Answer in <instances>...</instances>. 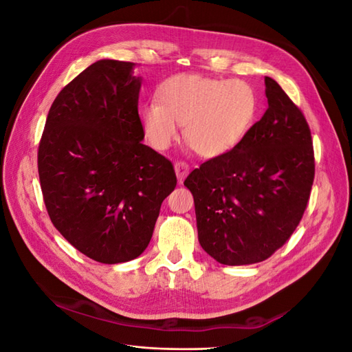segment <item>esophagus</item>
I'll use <instances>...</instances> for the list:
<instances>
[{
    "label": "esophagus",
    "mask_w": 352,
    "mask_h": 352,
    "mask_svg": "<svg viewBox=\"0 0 352 352\" xmlns=\"http://www.w3.org/2000/svg\"><path fill=\"white\" fill-rule=\"evenodd\" d=\"M175 173H176V176H177V182L182 184L184 179H185V177L188 176V173H189V166H188L186 163H182V162L176 163V164H175Z\"/></svg>",
    "instance_id": "obj_1"
}]
</instances>
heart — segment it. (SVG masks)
<instances>
[{"mask_svg": "<svg viewBox=\"0 0 352 352\" xmlns=\"http://www.w3.org/2000/svg\"><path fill=\"white\" fill-rule=\"evenodd\" d=\"M157 101L140 111L150 145L164 151L185 126V140L206 158L230 153L243 141L255 122L258 100L250 83L204 74L180 73L158 85Z\"/></svg>", "mask_w": 352, "mask_h": 352, "instance_id": "b5f03b06", "label": "heart"}]
</instances>
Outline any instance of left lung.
<instances>
[{
	"label": "left lung",
	"instance_id": "1",
	"mask_svg": "<svg viewBox=\"0 0 352 352\" xmlns=\"http://www.w3.org/2000/svg\"><path fill=\"white\" fill-rule=\"evenodd\" d=\"M269 107L230 153L208 160L184 185L192 192L198 241L226 265L264 261L300 223L314 180L310 127L274 79Z\"/></svg>",
	"mask_w": 352,
	"mask_h": 352
}]
</instances>
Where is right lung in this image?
Wrapping results in <instances>:
<instances>
[{
	"mask_svg": "<svg viewBox=\"0 0 352 352\" xmlns=\"http://www.w3.org/2000/svg\"><path fill=\"white\" fill-rule=\"evenodd\" d=\"M133 69L110 58L85 69L52 102L38 151L52 225L104 264L140 257L176 186L172 163L142 144Z\"/></svg>",
	"mask_w": 352,
	"mask_h": 352,
	"instance_id": "1",
	"label": "right lung"
}]
</instances>
